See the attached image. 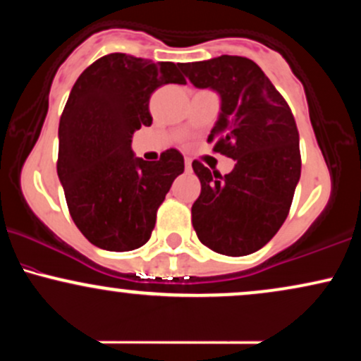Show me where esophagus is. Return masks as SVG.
Masks as SVG:
<instances>
[{"label": "esophagus", "mask_w": 361, "mask_h": 361, "mask_svg": "<svg viewBox=\"0 0 361 361\" xmlns=\"http://www.w3.org/2000/svg\"><path fill=\"white\" fill-rule=\"evenodd\" d=\"M185 169L186 171H190V169H192V159H190V157H186L185 159Z\"/></svg>", "instance_id": "obj_1"}]
</instances>
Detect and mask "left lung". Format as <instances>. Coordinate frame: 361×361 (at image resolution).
<instances>
[{
	"mask_svg": "<svg viewBox=\"0 0 361 361\" xmlns=\"http://www.w3.org/2000/svg\"><path fill=\"white\" fill-rule=\"evenodd\" d=\"M197 88L221 94L214 151L233 157L229 175L193 161L202 183L192 222L202 244L226 256L261 250L279 233L300 178L299 130L285 98L256 62L241 56L180 64Z\"/></svg>",
	"mask_w": 361,
	"mask_h": 361,
	"instance_id": "8db88e82",
	"label": "left lung"
}]
</instances>
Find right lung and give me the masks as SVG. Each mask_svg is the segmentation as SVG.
<instances>
[{"label": "right lung", "instance_id": "obj_1", "mask_svg": "<svg viewBox=\"0 0 361 361\" xmlns=\"http://www.w3.org/2000/svg\"><path fill=\"white\" fill-rule=\"evenodd\" d=\"M168 82H186L180 64L109 54L81 73L61 115L57 175L74 224L102 250L146 244L157 209L185 169L176 149L152 163L130 149L134 132L152 123L149 98Z\"/></svg>", "mask_w": 361, "mask_h": 361}]
</instances>
